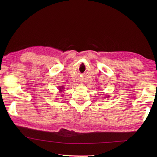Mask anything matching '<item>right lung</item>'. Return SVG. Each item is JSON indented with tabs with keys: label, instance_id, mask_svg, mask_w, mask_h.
<instances>
[{
	"label": "right lung",
	"instance_id": "right-lung-1",
	"mask_svg": "<svg viewBox=\"0 0 157 157\" xmlns=\"http://www.w3.org/2000/svg\"><path fill=\"white\" fill-rule=\"evenodd\" d=\"M59 92L61 93V92L63 91V90L65 89V88L63 87V86H60V87L59 88ZM62 95L63 96V94H62Z\"/></svg>",
	"mask_w": 157,
	"mask_h": 157
}]
</instances>
